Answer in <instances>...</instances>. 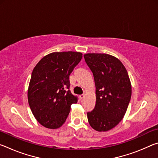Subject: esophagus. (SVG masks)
Listing matches in <instances>:
<instances>
[{"label":"esophagus","mask_w":158,"mask_h":158,"mask_svg":"<svg viewBox=\"0 0 158 158\" xmlns=\"http://www.w3.org/2000/svg\"><path fill=\"white\" fill-rule=\"evenodd\" d=\"M84 97H85V95H84V94H82V95H79V98L81 99V100H82V99L84 98Z\"/></svg>","instance_id":"obj_1"}]
</instances>
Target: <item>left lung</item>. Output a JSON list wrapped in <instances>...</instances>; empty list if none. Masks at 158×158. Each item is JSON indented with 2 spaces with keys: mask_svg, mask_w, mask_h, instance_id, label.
I'll return each mask as SVG.
<instances>
[{
  "mask_svg": "<svg viewBox=\"0 0 158 158\" xmlns=\"http://www.w3.org/2000/svg\"><path fill=\"white\" fill-rule=\"evenodd\" d=\"M84 57L95 84V106L87 113L88 121L96 131L106 132L125 116L132 95L130 80L125 66L113 56L87 53Z\"/></svg>",
  "mask_w": 158,
  "mask_h": 158,
  "instance_id": "left-lung-1",
  "label": "left lung"
}]
</instances>
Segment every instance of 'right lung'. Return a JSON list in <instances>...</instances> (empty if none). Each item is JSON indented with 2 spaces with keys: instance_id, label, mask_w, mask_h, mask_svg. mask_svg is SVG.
Segmentation results:
<instances>
[{
  "instance_id": "1",
  "label": "right lung",
  "mask_w": 158,
  "mask_h": 158,
  "mask_svg": "<svg viewBox=\"0 0 158 158\" xmlns=\"http://www.w3.org/2000/svg\"><path fill=\"white\" fill-rule=\"evenodd\" d=\"M82 58L75 52H53L35 67L28 90L32 113L44 127L56 129L65 122L78 98L69 90V75Z\"/></svg>"
}]
</instances>
